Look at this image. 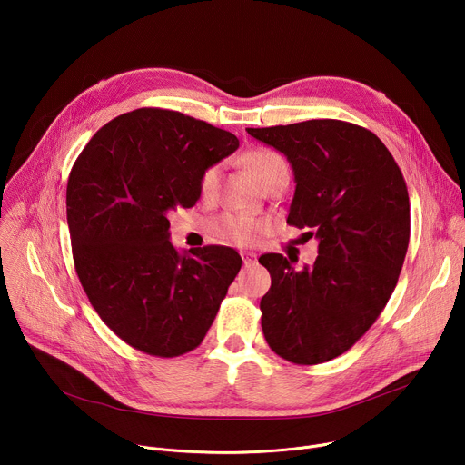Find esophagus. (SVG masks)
I'll return each instance as SVG.
<instances>
[{
  "label": "esophagus",
  "mask_w": 465,
  "mask_h": 465,
  "mask_svg": "<svg viewBox=\"0 0 465 465\" xmlns=\"http://www.w3.org/2000/svg\"><path fill=\"white\" fill-rule=\"evenodd\" d=\"M241 255H242V261H244V267L246 269L253 267V264H255V253L253 252H242Z\"/></svg>",
  "instance_id": "obj_1"
}]
</instances>
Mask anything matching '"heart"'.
Segmentation results:
<instances>
[{
	"label": "heart",
	"instance_id": "b5f03b06",
	"mask_svg": "<svg viewBox=\"0 0 465 465\" xmlns=\"http://www.w3.org/2000/svg\"><path fill=\"white\" fill-rule=\"evenodd\" d=\"M242 163H244L246 171L250 173V176L261 187L267 185L280 173L287 171V163L282 158V154H278L272 149H264V147L248 151L242 158ZM219 174H221V171H219L217 165L208 167L203 173L201 183H198V187H201V194L204 198H208L215 193L217 183H219ZM213 230L221 239L233 241L237 244H250L262 232V224L259 221H253V219L244 217V215H224L223 219H219L215 223Z\"/></svg>",
	"mask_w": 465,
	"mask_h": 465
}]
</instances>
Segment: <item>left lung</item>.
Wrapping results in <instances>:
<instances>
[{"mask_svg": "<svg viewBox=\"0 0 465 465\" xmlns=\"http://www.w3.org/2000/svg\"><path fill=\"white\" fill-rule=\"evenodd\" d=\"M246 132L287 156L296 182L287 223L318 239L314 264L302 271L282 253L259 257L272 280L259 305L262 335L289 362H327L366 333L397 285L411 239L405 178L373 132L353 123Z\"/></svg>", "mask_w": 465, "mask_h": 465, "instance_id": "1", "label": "left lung"}]
</instances>
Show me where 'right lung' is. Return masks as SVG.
Returning <instances> with one entry per match:
<instances>
[{
    "mask_svg": "<svg viewBox=\"0 0 465 465\" xmlns=\"http://www.w3.org/2000/svg\"><path fill=\"white\" fill-rule=\"evenodd\" d=\"M237 147L206 121L138 108L99 128L74 163L65 210L75 271L128 346L171 359L204 341L242 259L228 246L178 253L167 213L194 206L203 173Z\"/></svg>",
    "mask_w": 465,
    "mask_h": 465,
    "instance_id": "1",
    "label": "right lung"
}]
</instances>
